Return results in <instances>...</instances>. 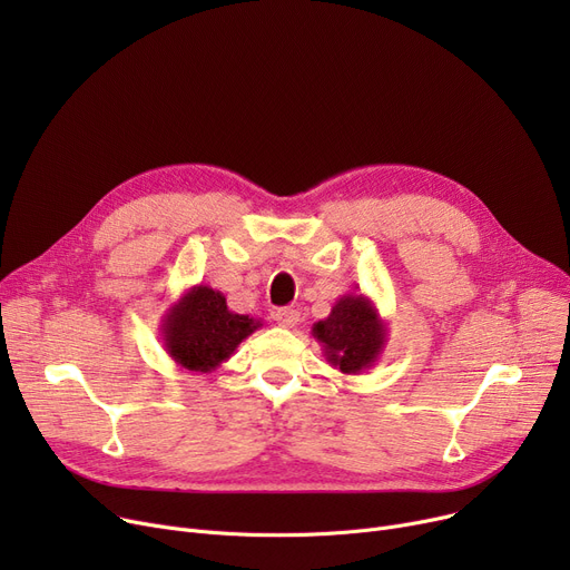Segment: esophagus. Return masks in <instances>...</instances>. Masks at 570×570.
I'll return each mask as SVG.
<instances>
[{
    "mask_svg": "<svg viewBox=\"0 0 570 570\" xmlns=\"http://www.w3.org/2000/svg\"><path fill=\"white\" fill-rule=\"evenodd\" d=\"M275 321H277L282 327H293L297 321H301V312L291 309V307L277 309V312H275Z\"/></svg>",
    "mask_w": 570,
    "mask_h": 570,
    "instance_id": "esophagus-1",
    "label": "esophagus"
}]
</instances>
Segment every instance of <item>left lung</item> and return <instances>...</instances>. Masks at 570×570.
Segmentation results:
<instances>
[{"mask_svg":"<svg viewBox=\"0 0 570 570\" xmlns=\"http://www.w3.org/2000/svg\"><path fill=\"white\" fill-rule=\"evenodd\" d=\"M325 361L344 374L372 370L385 348L387 325L363 293H346L331 309V316L312 325Z\"/></svg>","mask_w":570,"mask_h":570,"instance_id":"1","label":"left lung"}]
</instances>
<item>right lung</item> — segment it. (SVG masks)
I'll return each instance as SVG.
<instances>
[{
  "instance_id": "obj_1",
  "label": "right lung",
  "mask_w": 570,
  "mask_h": 570,
  "mask_svg": "<svg viewBox=\"0 0 570 570\" xmlns=\"http://www.w3.org/2000/svg\"><path fill=\"white\" fill-rule=\"evenodd\" d=\"M261 325L247 314L230 312L222 291L196 284L168 307L159 331L177 367L207 374L222 367Z\"/></svg>"
}]
</instances>
